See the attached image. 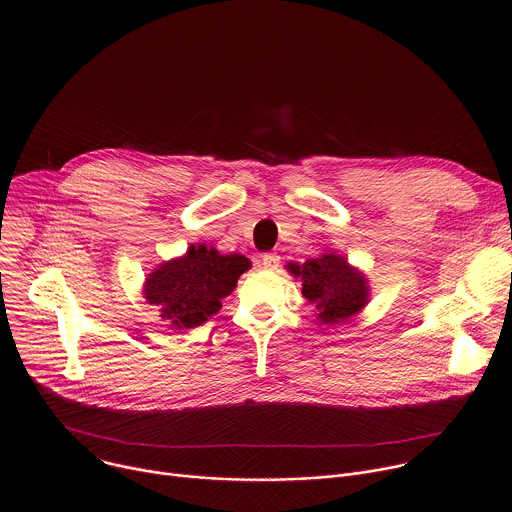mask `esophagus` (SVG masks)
<instances>
[{"label": "esophagus", "instance_id": "1", "mask_svg": "<svg viewBox=\"0 0 512 512\" xmlns=\"http://www.w3.org/2000/svg\"><path fill=\"white\" fill-rule=\"evenodd\" d=\"M279 263H281V257H279L277 253H265V255L261 257V265H263L267 271H275V269L279 267Z\"/></svg>", "mask_w": 512, "mask_h": 512}]
</instances>
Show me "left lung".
I'll list each match as a JSON object with an SVG mask.
<instances>
[{
    "instance_id": "obj_1",
    "label": "left lung",
    "mask_w": 512,
    "mask_h": 512,
    "mask_svg": "<svg viewBox=\"0 0 512 512\" xmlns=\"http://www.w3.org/2000/svg\"><path fill=\"white\" fill-rule=\"evenodd\" d=\"M287 269L291 275L301 277V293L315 305L317 319L325 325L344 323L368 305L370 285L366 275L342 255L323 253L303 265L289 263Z\"/></svg>"
}]
</instances>
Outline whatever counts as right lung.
Returning <instances> with one entry per match:
<instances>
[{
  "mask_svg": "<svg viewBox=\"0 0 512 512\" xmlns=\"http://www.w3.org/2000/svg\"><path fill=\"white\" fill-rule=\"evenodd\" d=\"M251 261L239 253L191 245L183 257L164 261L144 281V297L173 329L197 327L221 309Z\"/></svg>",
  "mask_w": 512,
  "mask_h": 512,
  "instance_id": "add662e5",
  "label": "right lung"
}]
</instances>
